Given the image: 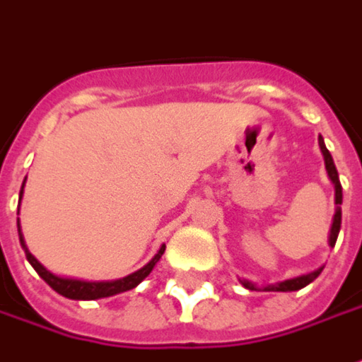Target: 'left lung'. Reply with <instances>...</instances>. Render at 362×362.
I'll return each mask as SVG.
<instances>
[{"label": "left lung", "mask_w": 362, "mask_h": 362, "mask_svg": "<svg viewBox=\"0 0 362 362\" xmlns=\"http://www.w3.org/2000/svg\"><path fill=\"white\" fill-rule=\"evenodd\" d=\"M318 146H320V150H322V156H325V166H327V172H329V178L334 184V204H337V210H334V218H332V226H330V236H329V244L330 246H334L337 243V236H339V230H341V204H343V188H341V182H339V172L334 168V162H332V156H330V152L327 150V146H325V140L322 138H318ZM322 272V268H318L315 272H308V274H303V276H296V279H291V281H284L281 284H272V286H267L264 291H276V293H288V291H300V288H305L306 284H310V282L317 279L318 274ZM246 288H250V291H255V284H250V282H243Z\"/></svg>", "instance_id": "left-lung-1"}]
</instances>
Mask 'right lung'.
I'll return each instance as SVG.
<instances>
[{"instance_id": "right-lung-1", "label": "right lung", "mask_w": 362, "mask_h": 362, "mask_svg": "<svg viewBox=\"0 0 362 362\" xmlns=\"http://www.w3.org/2000/svg\"><path fill=\"white\" fill-rule=\"evenodd\" d=\"M25 184V180H23ZM21 194H23V186H21V192H19V198H21ZM19 240H21V246H23V250H25V258L30 260V264L35 268V272L44 279L57 294H62V296H66V298H74V300H95V298H106V296H114V294L119 293H126V291H132V288H136L140 282L152 272V268L156 267V262L160 260V256L164 255V250H166V246H162L160 250H158V255L146 264L144 268H140L138 272H134L130 276H126V279H119V281H112V282H86V281H74V279H59L56 274H52L49 270H45L35 258L32 256V252L25 248V244H23V238H21V230H19Z\"/></svg>"}]
</instances>
